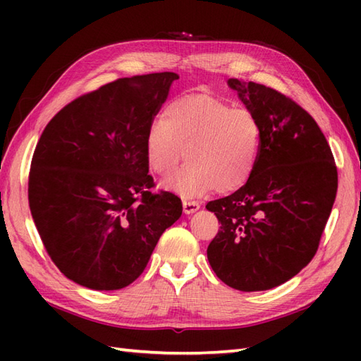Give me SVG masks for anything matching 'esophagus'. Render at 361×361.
<instances>
[{
    "label": "esophagus",
    "instance_id": "obj_1",
    "mask_svg": "<svg viewBox=\"0 0 361 361\" xmlns=\"http://www.w3.org/2000/svg\"><path fill=\"white\" fill-rule=\"evenodd\" d=\"M198 209H200V203H198V202L188 200V198L183 200V211H185V214H192Z\"/></svg>",
    "mask_w": 361,
    "mask_h": 361
}]
</instances>
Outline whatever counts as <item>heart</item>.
<instances>
[{
    "mask_svg": "<svg viewBox=\"0 0 361 361\" xmlns=\"http://www.w3.org/2000/svg\"><path fill=\"white\" fill-rule=\"evenodd\" d=\"M264 128L250 109H234L217 97H181L155 121L145 135V157L153 172L171 175L164 181L183 197H198L216 189L221 194L240 189L255 173L262 149Z\"/></svg>",
    "mask_w": 361,
    "mask_h": 361,
    "instance_id": "obj_1",
    "label": "heart"
}]
</instances>
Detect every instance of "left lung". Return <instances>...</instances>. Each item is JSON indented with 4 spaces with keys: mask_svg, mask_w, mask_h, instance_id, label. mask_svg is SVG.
<instances>
[{
    "mask_svg": "<svg viewBox=\"0 0 361 361\" xmlns=\"http://www.w3.org/2000/svg\"><path fill=\"white\" fill-rule=\"evenodd\" d=\"M228 85L257 114L264 140L247 185L206 204L220 224L208 260L229 287L270 290L317 255L338 173L326 136L302 106L256 82L229 79Z\"/></svg>",
    "mask_w": 361,
    "mask_h": 361,
    "instance_id": "8db88e82",
    "label": "left lung"
}]
</instances>
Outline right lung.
I'll return each mask as SVG.
<instances>
[{"mask_svg":"<svg viewBox=\"0 0 361 361\" xmlns=\"http://www.w3.org/2000/svg\"><path fill=\"white\" fill-rule=\"evenodd\" d=\"M175 73L118 79L63 106L30 163L29 208L52 262L91 290L137 279L183 204L155 186L145 135Z\"/></svg>","mask_w":361,"mask_h":361,"instance_id":"add662e5","label":"right lung"}]
</instances>
